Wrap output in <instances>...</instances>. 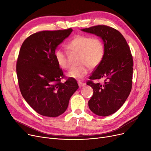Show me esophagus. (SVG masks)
I'll return each instance as SVG.
<instances>
[{"instance_id":"1","label":"esophagus","mask_w":151,"mask_h":151,"mask_svg":"<svg viewBox=\"0 0 151 151\" xmlns=\"http://www.w3.org/2000/svg\"><path fill=\"white\" fill-rule=\"evenodd\" d=\"M78 85L80 88H81V87H84V86H86V83H82L81 81H78Z\"/></svg>"}]
</instances>
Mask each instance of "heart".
<instances>
[{"label":"heart","mask_w":151,"mask_h":151,"mask_svg":"<svg viewBox=\"0 0 151 151\" xmlns=\"http://www.w3.org/2000/svg\"><path fill=\"white\" fill-rule=\"evenodd\" d=\"M71 53L79 54L77 67L71 68L67 75L80 80L88 73L89 67L95 68L99 65L105 55V46L101 40L97 37L80 35L75 37L67 45ZM55 59L63 69L70 68L68 54L62 49H58L54 52Z\"/></svg>","instance_id":"1"}]
</instances>
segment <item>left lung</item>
Listing matches in <instances>:
<instances>
[{
  "label": "left lung",
  "instance_id": "left-lung-1",
  "mask_svg": "<svg viewBox=\"0 0 151 151\" xmlns=\"http://www.w3.org/2000/svg\"><path fill=\"white\" fill-rule=\"evenodd\" d=\"M100 37L105 46V55L93 71L87 84L91 86L93 96L88 101L91 111L100 116L116 112L125 103L132 86L133 62L129 45L116 29L99 25L81 29ZM103 78V84L92 80Z\"/></svg>",
  "mask_w": 151,
  "mask_h": 151
}]
</instances>
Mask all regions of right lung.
<instances>
[{
	"label": "right lung",
	"instance_id": "obj_1",
	"mask_svg": "<svg viewBox=\"0 0 151 151\" xmlns=\"http://www.w3.org/2000/svg\"><path fill=\"white\" fill-rule=\"evenodd\" d=\"M72 31L69 28L38 32L27 37L21 47L17 63L19 89L27 104L42 116L63 114L79 88L72 78L60 82L64 75L54 57L58 46Z\"/></svg>",
	"mask_w": 151,
	"mask_h": 151
}]
</instances>
